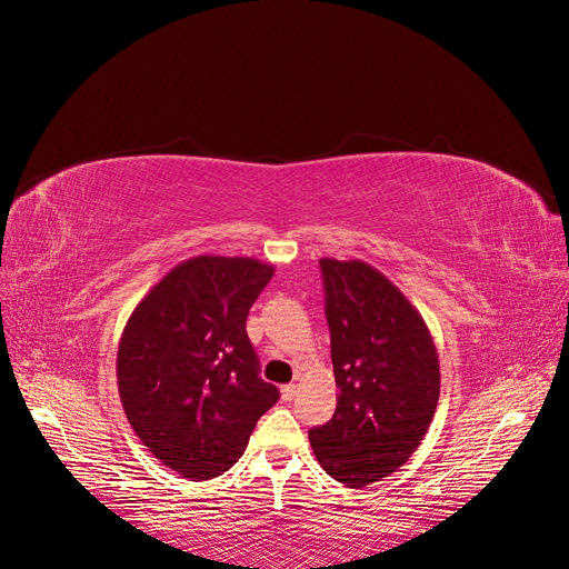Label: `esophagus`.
Returning <instances> with one entry per match:
<instances>
[{
    "mask_svg": "<svg viewBox=\"0 0 569 569\" xmlns=\"http://www.w3.org/2000/svg\"><path fill=\"white\" fill-rule=\"evenodd\" d=\"M280 393H282L284 401H291V399H295V393H297V385H282Z\"/></svg>",
    "mask_w": 569,
    "mask_h": 569,
    "instance_id": "esophagus-1",
    "label": "esophagus"
}]
</instances>
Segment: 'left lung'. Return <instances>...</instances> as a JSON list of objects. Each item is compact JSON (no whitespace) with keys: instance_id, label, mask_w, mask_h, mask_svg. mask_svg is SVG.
I'll return each mask as SVG.
<instances>
[{"instance_id":"1","label":"left lung","mask_w":569,"mask_h":569,"mask_svg":"<svg viewBox=\"0 0 569 569\" xmlns=\"http://www.w3.org/2000/svg\"><path fill=\"white\" fill-rule=\"evenodd\" d=\"M337 410L308 441L351 489L389 477L418 449L439 403V353L420 311L363 261L320 258Z\"/></svg>"}]
</instances>
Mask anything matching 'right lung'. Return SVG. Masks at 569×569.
<instances>
[{"instance_id":"obj_1","label":"right lung","mask_w":569,"mask_h":569,"mask_svg":"<svg viewBox=\"0 0 569 569\" xmlns=\"http://www.w3.org/2000/svg\"><path fill=\"white\" fill-rule=\"evenodd\" d=\"M274 268L247 256H194L153 284L118 341L130 427L170 470L201 481L230 470L258 418L280 399L258 377L247 316Z\"/></svg>"}]
</instances>
